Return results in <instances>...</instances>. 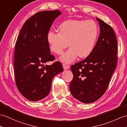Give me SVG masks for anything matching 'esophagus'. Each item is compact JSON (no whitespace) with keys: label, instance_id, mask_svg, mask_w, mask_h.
<instances>
[{"label":"esophagus","instance_id":"1","mask_svg":"<svg viewBox=\"0 0 127 127\" xmlns=\"http://www.w3.org/2000/svg\"><path fill=\"white\" fill-rule=\"evenodd\" d=\"M63 69L64 70H66V69H69L70 68V66L67 65L66 64H63Z\"/></svg>","mask_w":127,"mask_h":127}]
</instances>
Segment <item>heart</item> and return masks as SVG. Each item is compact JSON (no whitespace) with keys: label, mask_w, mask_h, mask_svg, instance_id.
I'll use <instances>...</instances> for the list:
<instances>
[{"label":"heart","mask_w":127,"mask_h":127,"mask_svg":"<svg viewBox=\"0 0 127 127\" xmlns=\"http://www.w3.org/2000/svg\"><path fill=\"white\" fill-rule=\"evenodd\" d=\"M59 32L50 31L47 41L55 54L61 55L69 45L70 48L62 56L63 63L70 64L78 55L88 56L95 48L98 35V28L95 22L87 20H68L58 26Z\"/></svg>","instance_id":"heart-1"}]
</instances>
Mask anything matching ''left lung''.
<instances>
[{"label":"left lung","instance_id":"obj_1","mask_svg":"<svg viewBox=\"0 0 127 127\" xmlns=\"http://www.w3.org/2000/svg\"><path fill=\"white\" fill-rule=\"evenodd\" d=\"M96 19L100 33L93 52L71 66L73 76L70 84L71 93L84 103L95 102L104 94L117 62L115 33L110 25Z\"/></svg>","mask_w":127,"mask_h":127}]
</instances>
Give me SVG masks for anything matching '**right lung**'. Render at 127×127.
I'll list each match as a JSON object with an SVG mask.
<instances>
[{"label":"right lung","mask_w":127,"mask_h":127,"mask_svg":"<svg viewBox=\"0 0 127 127\" xmlns=\"http://www.w3.org/2000/svg\"><path fill=\"white\" fill-rule=\"evenodd\" d=\"M59 10L39 12L28 19L20 31L15 45L14 68L17 87L26 98L38 101L49 95L54 76L63 71L60 62L53 61L47 34Z\"/></svg>","instance_id":"right-lung-1"}]
</instances>
